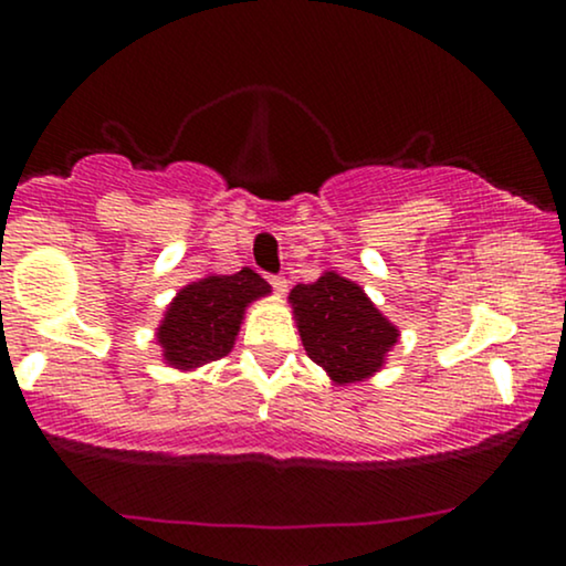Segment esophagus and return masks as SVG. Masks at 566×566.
<instances>
[{"instance_id":"1","label":"esophagus","mask_w":566,"mask_h":566,"mask_svg":"<svg viewBox=\"0 0 566 566\" xmlns=\"http://www.w3.org/2000/svg\"><path fill=\"white\" fill-rule=\"evenodd\" d=\"M269 282H271V287H274L276 292H287V279H284L282 274L269 276Z\"/></svg>"}]
</instances>
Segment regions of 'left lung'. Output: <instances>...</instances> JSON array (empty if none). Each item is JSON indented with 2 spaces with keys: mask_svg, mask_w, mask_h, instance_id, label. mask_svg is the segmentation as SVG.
I'll return each mask as SVG.
<instances>
[{
  "mask_svg": "<svg viewBox=\"0 0 566 566\" xmlns=\"http://www.w3.org/2000/svg\"><path fill=\"white\" fill-rule=\"evenodd\" d=\"M301 340L311 359L340 386L365 380L382 367V356L399 337L359 284L327 271L290 292Z\"/></svg>",
  "mask_w": 566,
  "mask_h": 566,
  "instance_id": "1",
  "label": "left lung"
}]
</instances>
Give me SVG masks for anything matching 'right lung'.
Returning a JSON list of instances; mask_svg holds the SVG:
<instances>
[{"label":"right lung","instance_id":"right-lung-1","mask_svg":"<svg viewBox=\"0 0 566 566\" xmlns=\"http://www.w3.org/2000/svg\"><path fill=\"white\" fill-rule=\"evenodd\" d=\"M269 292V282L252 269L188 284L170 303L157 333L165 359L180 369L223 359L237 340L247 303Z\"/></svg>","mask_w":566,"mask_h":566}]
</instances>
